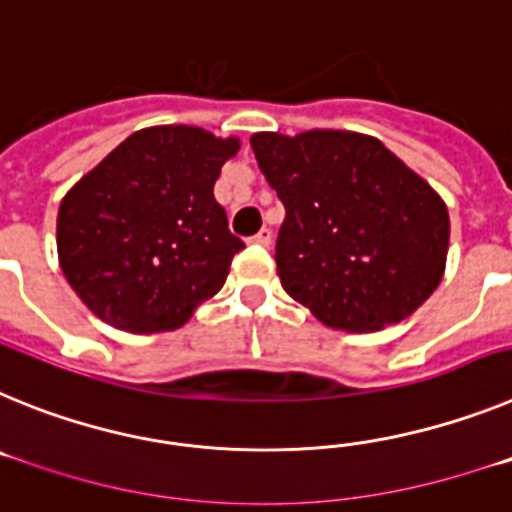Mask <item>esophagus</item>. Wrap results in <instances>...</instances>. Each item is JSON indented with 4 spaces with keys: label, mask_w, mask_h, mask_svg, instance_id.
<instances>
[{
    "label": "esophagus",
    "mask_w": 512,
    "mask_h": 512,
    "mask_svg": "<svg viewBox=\"0 0 512 512\" xmlns=\"http://www.w3.org/2000/svg\"><path fill=\"white\" fill-rule=\"evenodd\" d=\"M251 241L256 243V246H269V243H271V230L269 228H261L259 233L253 235Z\"/></svg>",
    "instance_id": "obj_1"
}]
</instances>
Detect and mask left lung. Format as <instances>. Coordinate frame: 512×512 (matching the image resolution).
<instances>
[{"label":"left lung","mask_w":512,"mask_h":512,"mask_svg":"<svg viewBox=\"0 0 512 512\" xmlns=\"http://www.w3.org/2000/svg\"><path fill=\"white\" fill-rule=\"evenodd\" d=\"M284 205L277 274L328 328L369 333L413 315L446 269L449 210L372 135H251Z\"/></svg>","instance_id":"obj_1"}]
</instances>
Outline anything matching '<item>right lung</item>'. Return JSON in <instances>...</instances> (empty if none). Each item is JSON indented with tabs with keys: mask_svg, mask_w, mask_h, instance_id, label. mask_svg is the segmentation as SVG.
<instances>
[{
	"mask_svg": "<svg viewBox=\"0 0 512 512\" xmlns=\"http://www.w3.org/2000/svg\"><path fill=\"white\" fill-rule=\"evenodd\" d=\"M238 148L192 125L143 128L66 192L58 261L99 320L128 333L176 330L220 292L243 241L212 187Z\"/></svg>",
	"mask_w": 512,
	"mask_h": 512,
	"instance_id": "right-lung-1",
	"label": "right lung"
}]
</instances>
